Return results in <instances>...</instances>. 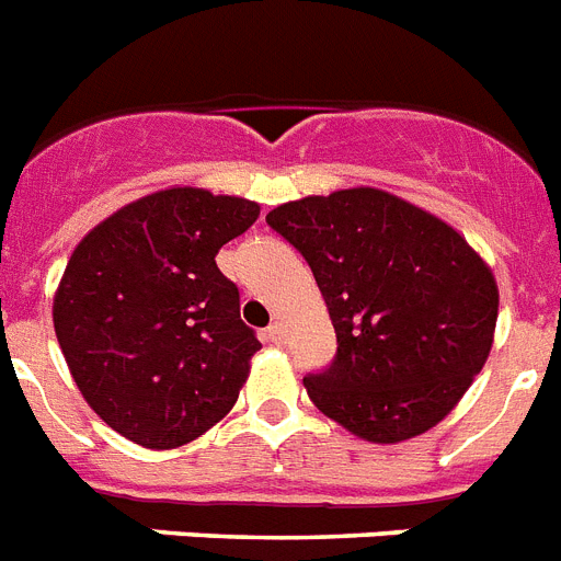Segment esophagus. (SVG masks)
I'll return each mask as SVG.
<instances>
[{"label":"esophagus","instance_id":"obj_1","mask_svg":"<svg viewBox=\"0 0 561 561\" xmlns=\"http://www.w3.org/2000/svg\"><path fill=\"white\" fill-rule=\"evenodd\" d=\"M265 339H267V342H273V345H279L282 339H285V328H282L279 322H271V324H267Z\"/></svg>","mask_w":561,"mask_h":561}]
</instances>
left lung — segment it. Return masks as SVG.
Masks as SVG:
<instances>
[{"label": "left lung", "mask_w": 561, "mask_h": 561, "mask_svg": "<svg viewBox=\"0 0 561 561\" xmlns=\"http://www.w3.org/2000/svg\"><path fill=\"white\" fill-rule=\"evenodd\" d=\"M313 271L336 356L305 376L310 402L368 442L425 433L482 370L499 290L491 267L436 216L374 187L267 214Z\"/></svg>", "instance_id": "8db88e82"}]
</instances>
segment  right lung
Wrapping results in <instances>:
<instances>
[{"mask_svg":"<svg viewBox=\"0 0 561 561\" xmlns=\"http://www.w3.org/2000/svg\"><path fill=\"white\" fill-rule=\"evenodd\" d=\"M256 216V202L171 187L77 244L54 299L56 339L82 397L125 439L179 448L237 404L262 345L216 253Z\"/></svg>","mask_w":561,"mask_h":561,"instance_id":"obj_1","label":"right lung"}]
</instances>
